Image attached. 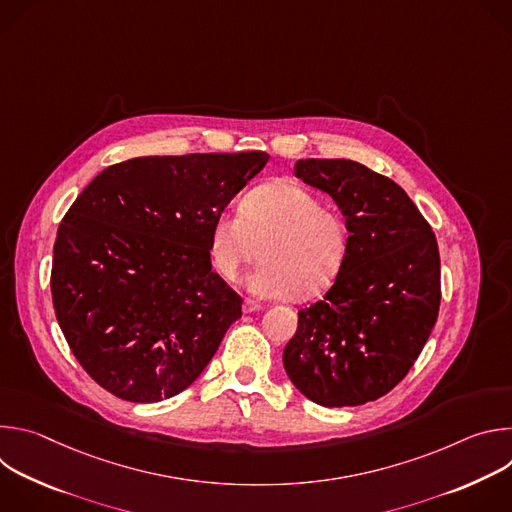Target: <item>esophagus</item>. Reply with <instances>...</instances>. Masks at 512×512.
<instances>
[{
	"mask_svg": "<svg viewBox=\"0 0 512 512\" xmlns=\"http://www.w3.org/2000/svg\"><path fill=\"white\" fill-rule=\"evenodd\" d=\"M259 310H263V306H261L259 302L249 300V298L243 302V312H245V314H253V312H259Z\"/></svg>",
	"mask_w": 512,
	"mask_h": 512,
	"instance_id": "esophagus-1",
	"label": "esophagus"
}]
</instances>
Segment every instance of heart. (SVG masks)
<instances>
[{
  "mask_svg": "<svg viewBox=\"0 0 512 512\" xmlns=\"http://www.w3.org/2000/svg\"><path fill=\"white\" fill-rule=\"evenodd\" d=\"M346 227L338 212L306 188L277 182L249 192L241 208L216 216L210 259L216 273L235 281L259 257L247 287L263 298H314L334 281L346 255Z\"/></svg>",
  "mask_w": 512,
  "mask_h": 512,
  "instance_id": "1",
  "label": "heart"
}]
</instances>
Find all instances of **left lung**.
<instances>
[{
	"label": "left lung",
	"instance_id": "8db88e82",
	"mask_svg": "<svg viewBox=\"0 0 512 512\" xmlns=\"http://www.w3.org/2000/svg\"><path fill=\"white\" fill-rule=\"evenodd\" d=\"M294 174L334 198L350 235L324 300L298 312L285 373L324 407L375 401L405 379L440 312L435 235L399 184L358 162L298 160Z\"/></svg>",
	"mask_w": 512,
	"mask_h": 512
}]
</instances>
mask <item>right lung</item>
I'll use <instances>...</instances> for the list:
<instances>
[{
	"instance_id": "right-lung-1",
	"label": "right lung",
	"mask_w": 512,
	"mask_h": 512,
	"mask_svg": "<svg viewBox=\"0 0 512 512\" xmlns=\"http://www.w3.org/2000/svg\"><path fill=\"white\" fill-rule=\"evenodd\" d=\"M265 152L133 158L103 170L56 233L58 326L105 391L156 403L190 387L241 318L212 271L216 216L263 170Z\"/></svg>"
}]
</instances>
